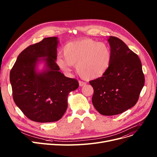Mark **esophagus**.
<instances>
[{"instance_id": "esophagus-1", "label": "esophagus", "mask_w": 157, "mask_h": 157, "mask_svg": "<svg viewBox=\"0 0 157 157\" xmlns=\"http://www.w3.org/2000/svg\"><path fill=\"white\" fill-rule=\"evenodd\" d=\"M86 82H85V81H81V80H79V86H85V85H86Z\"/></svg>"}]
</instances>
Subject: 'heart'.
Listing matches in <instances>:
<instances>
[{
	"mask_svg": "<svg viewBox=\"0 0 157 157\" xmlns=\"http://www.w3.org/2000/svg\"><path fill=\"white\" fill-rule=\"evenodd\" d=\"M64 57L59 56L56 63L65 72H69L76 65L79 75L86 79L102 76L108 71L111 60L109 46L91 39H79L66 44L63 49Z\"/></svg>",
	"mask_w": 157,
	"mask_h": 157,
	"instance_id": "b5f03b06",
	"label": "heart"
}]
</instances>
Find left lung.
I'll return each mask as SVG.
<instances>
[{"mask_svg": "<svg viewBox=\"0 0 157 157\" xmlns=\"http://www.w3.org/2000/svg\"><path fill=\"white\" fill-rule=\"evenodd\" d=\"M111 60L104 75L89 83L94 88L92 103L105 116H113L137 103L144 85L142 64L137 54L119 38L110 36Z\"/></svg>", "mask_w": 157, "mask_h": 157, "instance_id": "obj_1", "label": "left lung"}]
</instances>
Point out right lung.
<instances>
[{"label": "right lung", "instance_id": "1", "mask_svg": "<svg viewBox=\"0 0 157 157\" xmlns=\"http://www.w3.org/2000/svg\"><path fill=\"white\" fill-rule=\"evenodd\" d=\"M58 39L50 37L25 48L18 55L10 72L13 100L30 120L48 123L59 120L67 108V96L76 90V79L67 78L56 63ZM46 61L48 69L35 71L39 57Z\"/></svg>", "mask_w": 157, "mask_h": 157}]
</instances>
